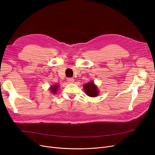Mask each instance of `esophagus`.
I'll list each match as a JSON object with an SVG mask.
<instances>
[{
  "label": "esophagus",
  "mask_w": 155,
  "mask_h": 155,
  "mask_svg": "<svg viewBox=\"0 0 155 155\" xmlns=\"http://www.w3.org/2000/svg\"><path fill=\"white\" fill-rule=\"evenodd\" d=\"M67 81H68V83H74V79L72 78H67Z\"/></svg>",
  "instance_id": "obj_1"
}]
</instances>
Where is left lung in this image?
Segmentation results:
<instances>
[{"label": "left lung", "mask_w": 155, "mask_h": 155, "mask_svg": "<svg viewBox=\"0 0 155 155\" xmlns=\"http://www.w3.org/2000/svg\"><path fill=\"white\" fill-rule=\"evenodd\" d=\"M84 91L88 96L91 97H96L98 94L97 88L93 82L86 83L84 85Z\"/></svg>", "instance_id": "obj_1"}]
</instances>
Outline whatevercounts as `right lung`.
I'll use <instances>...</instances> for the list:
<instances>
[{"label":"right lung","instance_id":"right-lung-1","mask_svg":"<svg viewBox=\"0 0 155 155\" xmlns=\"http://www.w3.org/2000/svg\"><path fill=\"white\" fill-rule=\"evenodd\" d=\"M58 87H59V86L56 85H55L54 86L51 87L50 90H51V92H52V93H54V94H55V92L57 91V89H58Z\"/></svg>","mask_w":155,"mask_h":155}]
</instances>
